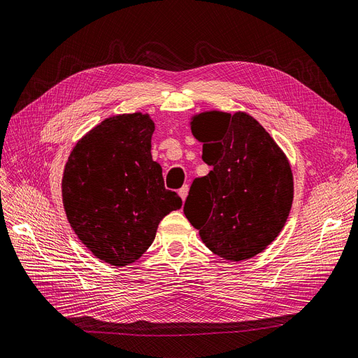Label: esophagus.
<instances>
[{"label":"esophagus","mask_w":358,"mask_h":358,"mask_svg":"<svg viewBox=\"0 0 358 358\" xmlns=\"http://www.w3.org/2000/svg\"><path fill=\"white\" fill-rule=\"evenodd\" d=\"M188 191H189L188 185H185V187H182V188L179 189V195H180V198H182V201H185V199H187V196H188Z\"/></svg>","instance_id":"esophagus-1"}]
</instances>
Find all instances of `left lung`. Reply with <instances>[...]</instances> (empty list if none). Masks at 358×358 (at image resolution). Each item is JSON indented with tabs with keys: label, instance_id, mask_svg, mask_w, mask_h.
Wrapping results in <instances>:
<instances>
[{
	"label": "left lung",
	"instance_id": "8db88e82",
	"mask_svg": "<svg viewBox=\"0 0 358 358\" xmlns=\"http://www.w3.org/2000/svg\"><path fill=\"white\" fill-rule=\"evenodd\" d=\"M210 173L196 178L183 213L224 260L266 250L289 216L294 179L287 155L247 113L206 111L191 122Z\"/></svg>",
	"mask_w": 358,
	"mask_h": 358
}]
</instances>
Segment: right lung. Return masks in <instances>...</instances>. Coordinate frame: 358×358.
I'll return each mask as SVG.
<instances>
[{"mask_svg":"<svg viewBox=\"0 0 358 358\" xmlns=\"http://www.w3.org/2000/svg\"><path fill=\"white\" fill-rule=\"evenodd\" d=\"M152 132L148 114L108 117L78 142L64 167L67 220L96 259L111 266L138 260L162 219L182 207L152 160Z\"/></svg>","mask_w":358,"mask_h":358,"instance_id":"1","label":"right lung"}]
</instances>
